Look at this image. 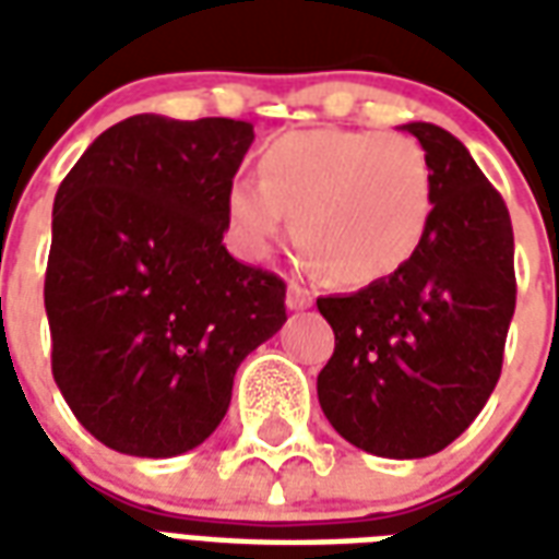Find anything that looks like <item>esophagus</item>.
Listing matches in <instances>:
<instances>
[{
    "mask_svg": "<svg viewBox=\"0 0 559 559\" xmlns=\"http://www.w3.org/2000/svg\"><path fill=\"white\" fill-rule=\"evenodd\" d=\"M311 302H314V296H311V290H305L302 284L287 287V308L290 311H305V308H311Z\"/></svg>",
    "mask_w": 559,
    "mask_h": 559,
    "instance_id": "esophagus-1",
    "label": "esophagus"
}]
</instances>
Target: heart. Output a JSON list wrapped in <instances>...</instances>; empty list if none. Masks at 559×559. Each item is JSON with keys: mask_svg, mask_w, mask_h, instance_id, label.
<instances>
[{"mask_svg": "<svg viewBox=\"0 0 559 559\" xmlns=\"http://www.w3.org/2000/svg\"><path fill=\"white\" fill-rule=\"evenodd\" d=\"M254 179H236L227 215L251 251L293 221L308 266L341 287H365L407 266L433 212L428 152L407 134L308 128L260 148Z\"/></svg>", "mask_w": 559, "mask_h": 559, "instance_id": "b5f03b06", "label": "heart"}]
</instances>
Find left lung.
<instances>
[{
    "mask_svg": "<svg viewBox=\"0 0 559 559\" xmlns=\"http://www.w3.org/2000/svg\"><path fill=\"white\" fill-rule=\"evenodd\" d=\"M401 128L431 160V227L395 275L317 299L335 332L317 399L356 449L428 457L467 431L500 380L515 239L503 197L461 140L431 122Z\"/></svg>",
    "mask_w": 559,
    "mask_h": 559,
    "instance_id": "obj_1",
    "label": "left lung"
}]
</instances>
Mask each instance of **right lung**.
I'll list each match as a JSON object with an SVG mask.
<instances>
[{
  "label": "right lung",
  "instance_id": "obj_1",
  "mask_svg": "<svg viewBox=\"0 0 559 559\" xmlns=\"http://www.w3.org/2000/svg\"><path fill=\"white\" fill-rule=\"evenodd\" d=\"M251 143V122L140 114L107 128L56 191L44 278L53 380L122 455L203 443L236 368L287 320L284 281L221 242Z\"/></svg>",
  "mask_w": 559,
  "mask_h": 559
}]
</instances>
